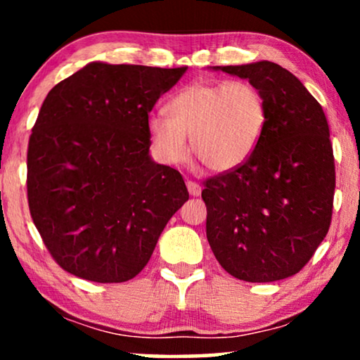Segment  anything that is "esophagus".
Listing matches in <instances>:
<instances>
[{"label": "esophagus", "mask_w": 360, "mask_h": 360, "mask_svg": "<svg viewBox=\"0 0 360 360\" xmlns=\"http://www.w3.org/2000/svg\"><path fill=\"white\" fill-rule=\"evenodd\" d=\"M186 188H188L191 196H198L201 193V186L196 184V181H191V180L186 181Z\"/></svg>", "instance_id": "esophagus-1"}]
</instances>
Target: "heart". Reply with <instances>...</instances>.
Instances as JSON below:
<instances>
[{"label":"heart","mask_w":360,"mask_h":360,"mask_svg":"<svg viewBox=\"0 0 360 360\" xmlns=\"http://www.w3.org/2000/svg\"><path fill=\"white\" fill-rule=\"evenodd\" d=\"M170 116L149 117V134L157 155L180 164L191 152L213 172L238 169L254 154L267 127V105L252 83L196 82L172 98Z\"/></svg>","instance_id":"b5f03b06"}]
</instances>
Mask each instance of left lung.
<instances>
[{
	"instance_id": "left-lung-1",
	"label": "left lung",
	"mask_w": 360,
	"mask_h": 360,
	"mask_svg": "<svg viewBox=\"0 0 360 360\" xmlns=\"http://www.w3.org/2000/svg\"><path fill=\"white\" fill-rule=\"evenodd\" d=\"M264 95L267 127L238 169L205 181L206 238L226 272L254 283L298 274L326 238L336 188L324 111L293 73L262 60L213 67Z\"/></svg>"
}]
</instances>
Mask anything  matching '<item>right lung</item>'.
Instances as JSON below:
<instances>
[{"instance_id": "1", "label": "right lung", "mask_w": 360, "mask_h": 360, "mask_svg": "<svg viewBox=\"0 0 360 360\" xmlns=\"http://www.w3.org/2000/svg\"><path fill=\"white\" fill-rule=\"evenodd\" d=\"M186 67L91 62L49 91L27 147V201L56 262L98 283L134 278L188 200L149 155V112Z\"/></svg>"}]
</instances>
